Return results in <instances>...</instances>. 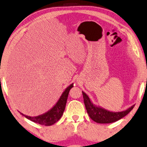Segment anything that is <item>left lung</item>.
<instances>
[{"label": "left lung", "mask_w": 147, "mask_h": 147, "mask_svg": "<svg viewBox=\"0 0 147 147\" xmlns=\"http://www.w3.org/2000/svg\"><path fill=\"white\" fill-rule=\"evenodd\" d=\"M82 93L84 104L88 114L92 120L98 123H110L115 122L128 114L135 107V105H133L128 109L121 112H115L109 111V110H106L99 106L94 105L90 99L89 96L85 92L82 91Z\"/></svg>", "instance_id": "left-lung-1"}]
</instances>
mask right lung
I'll return each mask as SVG.
<instances>
[{"mask_svg":"<svg viewBox=\"0 0 147 147\" xmlns=\"http://www.w3.org/2000/svg\"><path fill=\"white\" fill-rule=\"evenodd\" d=\"M73 87L74 83H71L70 85H69L65 89V91L62 92V95L60 96V98L58 99V100L55 104V105L51 110L45 112V114L34 117L26 116V115H24L22 113H21V114L24 116L26 117V118H28L29 120L32 121L35 123L46 126L52 125L53 124L57 122L60 119L61 117H62L65 110V108H66L69 92Z\"/></svg>","mask_w":147,"mask_h":147,"instance_id":"obj_1","label":"right lung"}]
</instances>
